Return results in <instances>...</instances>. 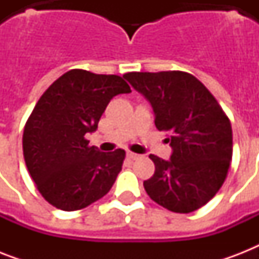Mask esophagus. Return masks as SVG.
Returning <instances> with one entry per match:
<instances>
[{
    "instance_id": "34e87169",
    "label": "esophagus",
    "mask_w": 259,
    "mask_h": 259,
    "mask_svg": "<svg viewBox=\"0 0 259 259\" xmlns=\"http://www.w3.org/2000/svg\"><path fill=\"white\" fill-rule=\"evenodd\" d=\"M126 156H127V157L130 158V160H136V158H138L140 157V154H137V153H134V152H127V153H126Z\"/></svg>"
}]
</instances>
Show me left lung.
<instances>
[{"label":"left lung","instance_id":"8db88e82","mask_svg":"<svg viewBox=\"0 0 259 259\" xmlns=\"http://www.w3.org/2000/svg\"><path fill=\"white\" fill-rule=\"evenodd\" d=\"M150 102L154 123L169 138V161L150 154L154 175L144 181L150 199L172 212L189 213L212 199L233 157L229 117L203 83L184 71L123 75Z\"/></svg>","mask_w":259,"mask_h":259}]
</instances>
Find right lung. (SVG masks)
<instances>
[{"label":"right lung","mask_w":259,"mask_h":259,"mask_svg":"<svg viewBox=\"0 0 259 259\" xmlns=\"http://www.w3.org/2000/svg\"><path fill=\"white\" fill-rule=\"evenodd\" d=\"M118 75L71 70L44 91L22 134L26 168L50 204L63 211L86 208L113 187L125 150L99 152L89 145L111 98L130 93Z\"/></svg>","instance_id":"1"}]
</instances>
